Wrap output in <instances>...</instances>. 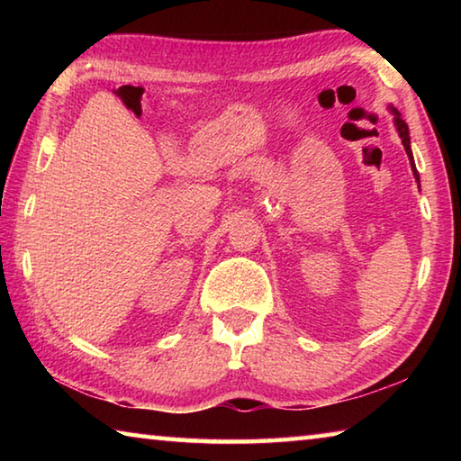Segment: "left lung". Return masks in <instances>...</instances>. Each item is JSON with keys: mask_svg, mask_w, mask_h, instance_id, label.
Here are the masks:
<instances>
[{"mask_svg": "<svg viewBox=\"0 0 461 461\" xmlns=\"http://www.w3.org/2000/svg\"><path fill=\"white\" fill-rule=\"evenodd\" d=\"M388 109H390V113L394 115V126H396V131H399V136H401V140H402V146H404V150H407V156H409V160H411L412 175H415L417 183H419V173H417V168H415V160H412V150H411V136H409V126H407V123H404V120L401 118V113L396 112V107L390 105Z\"/></svg>", "mask_w": 461, "mask_h": 461, "instance_id": "left-lung-1", "label": "left lung"}]
</instances>
